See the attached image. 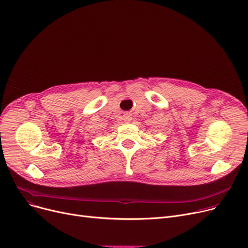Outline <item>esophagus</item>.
Instances as JSON below:
<instances>
[{
	"instance_id": "esophagus-1",
	"label": "esophagus",
	"mask_w": 248,
	"mask_h": 248,
	"mask_svg": "<svg viewBox=\"0 0 248 248\" xmlns=\"http://www.w3.org/2000/svg\"><path fill=\"white\" fill-rule=\"evenodd\" d=\"M124 118H125V122H131L133 118H132V115L130 113H127L124 115Z\"/></svg>"
}]
</instances>
